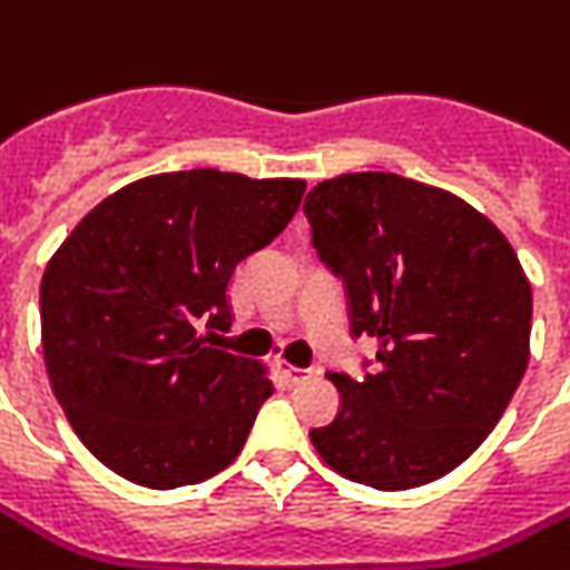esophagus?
I'll return each instance as SVG.
<instances>
[{
  "label": "esophagus",
  "mask_w": 570,
  "mask_h": 570,
  "mask_svg": "<svg viewBox=\"0 0 570 570\" xmlns=\"http://www.w3.org/2000/svg\"><path fill=\"white\" fill-rule=\"evenodd\" d=\"M282 375H285V379L291 381V384H305V381L312 379V370H299V366H291V364H285L282 366Z\"/></svg>",
  "instance_id": "esophagus-1"
}]
</instances>
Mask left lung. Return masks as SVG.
<instances>
[{
  "label": "left lung",
  "instance_id": "obj_1",
  "mask_svg": "<svg viewBox=\"0 0 570 570\" xmlns=\"http://www.w3.org/2000/svg\"><path fill=\"white\" fill-rule=\"evenodd\" d=\"M314 247L350 291L375 373H328L341 413L314 428L323 463L384 492L458 469L507 411L530 361L533 294L507 235L463 197L390 171L305 197Z\"/></svg>",
  "mask_w": 570,
  "mask_h": 570
}]
</instances>
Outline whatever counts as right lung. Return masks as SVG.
Listing matches in <instances>:
<instances>
[{"label": "right lung", "instance_id": "add662e5", "mask_svg": "<svg viewBox=\"0 0 570 570\" xmlns=\"http://www.w3.org/2000/svg\"><path fill=\"white\" fill-rule=\"evenodd\" d=\"M305 180L150 174L78 220L40 282L51 390L83 445L148 489L200 483L247 443L271 366L204 346L238 262L288 227ZM215 335V332H212Z\"/></svg>", "mask_w": 570, "mask_h": 570}]
</instances>
